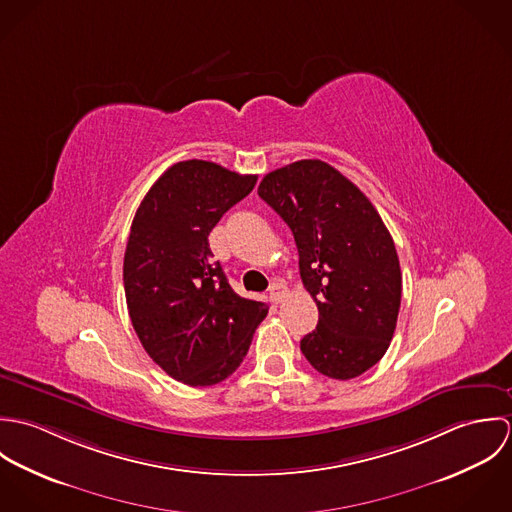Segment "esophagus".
Returning a JSON list of instances; mask_svg holds the SVG:
<instances>
[{"label": "esophagus", "instance_id": "esophagus-1", "mask_svg": "<svg viewBox=\"0 0 512 512\" xmlns=\"http://www.w3.org/2000/svg\"><path fill=\"white\" fill-rule=\"evenodd\" d=\"M284 297H286V288H284L282 284H274V286L270 288V299H272L274 303H280Z\"/></svg>", "mask_w": 512, "mask_h": 512}]
</instances>
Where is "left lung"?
I'll use <instances>...</instances> for the list:
<instances>
[{
  "label": "left lung",
  "instance_id": "obj_1",
  "mask_svg": "<svg viewBox=\"0 0 512 512\" xmlns=\"http://www.w3.org/2000/svg\"><path fill=\"white\" fill-rule=\"evenodd\" d=\"M258 195L292 228L301 282L319 309L301 353L329 378L363 374L384 357L400 309L402 272L388 228L365 193L321 159L268 173Z\"/></svg>",
  "mask_w": 512,
  "mask_h": 512
}]
</instances>
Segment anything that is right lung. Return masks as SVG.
Segmentation results:
<instances>
[{"label": "right lung", "instance_id": "add662e5", "mask_svg": "<svg viewBox=\"0 0 512 512\" xmlns=\"http://www.w3.org/2000/svg\"><path fill=\"white\" fill-rule=\"evenodd\" d=\"M213 161L171 165L147 191L124 254L132 325L153 363L189 386L228 378L246 357L268 315L240 297L213 262L209 234L256 185Z\"/></svg>", "mask_w": 512, "mask_h": 512}]
</instances>
